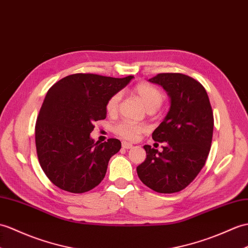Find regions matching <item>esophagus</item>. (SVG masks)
Masks as SVG:
<instances>
[{"mask_svg":"<svg viewBox=\"0 0 248 248\" xmlns=\"http://www.w3.org/2000/svg\"><path fill=\"white\" fill-rule=\"evenodd\" d=\"M122 146H123L124 149H131L132 147H133V145H132V143L126 142V141H124V142L122 143Z\"/></svg>","mask_w":248,"mask_h":248,"instance_id":"obj_1","label":"esophagus"}]
</instances>
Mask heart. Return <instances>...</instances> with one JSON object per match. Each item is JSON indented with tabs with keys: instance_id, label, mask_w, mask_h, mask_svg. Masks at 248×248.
<instances>
[{
	"instance_id": "heart-1",
	"label": "heart",
	"mask_w": 248,
	"mask_h": 248,
	"mask_svg": "<svg viewBox=\"0 0 248 248\" xmlns=\"http://www.w3.org/2000/svg\"><path fill=\"white\" fill-rule=\"evenodd\" d=\"M133 94L141 102V105L147 108L148 112L156 111L163 105L165 99V96L162 92L157 88H155V86L148 83L137 84L133 89ZM119 100V93L114 94L112 97H110L106 106L107 112L108 114H114L117 112ZM143 131H145V126L143 125L129 122H123L114 126L115 133L128 140H135Z\"/></svg>"
}]
</instances>
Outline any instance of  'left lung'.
<instances>
[{
    "instance_id": "1",
    "label": "left lung",
    "mask_w": 248,
    "mask_h": 248,
    "mask_svg": "<svg viewBox=\"0 0 248 248\" xmlns=\"http://www.w3.org/2000/svg\"><path fill=\"white\" fill-rule=\"evenodd\" d=\"M149 81L163 86L170 98L168 113L152 133L155 141L167 145L163 152L143 146L147 158L137 167V174L154 191L174 193L186 188L206 163L214 114L204 86L187 75L164 73Z\"/></svg>"
}]
</instances>
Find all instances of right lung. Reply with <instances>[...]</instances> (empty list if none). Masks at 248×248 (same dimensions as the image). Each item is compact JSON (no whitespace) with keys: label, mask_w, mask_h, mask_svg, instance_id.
Instances as JSON below:
<instances>
[{"label":"right lung","mask_w":248,"mask_h":248,"mask_svg":"<svg viewBox=\"0 0 248 248\" xmlns=\"http://www.w3.org/2000/svg\"><path fill=\"white\" fill-rule=\"evenodd\" d=\"M132 79L74 74L48 90L36 124V147L40 166L54 185L83 193L101 183L122 142H95L93 124L107 117L108 100Z\"/></svg>","instance_id":"right-lung-1"}]
</instances>
